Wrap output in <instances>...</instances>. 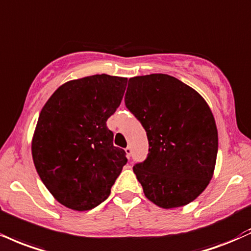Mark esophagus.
<instances>
[{
	"mask_svg": "<svg viewBox=\"0 0 251 251\" xmlns=\"http://www.w3.org/2000/svg\"><path fill=\"white\" fill-rule=\"evenodd\" d=\"M125 152H126V155H127V158H129V156L132 155V147H126L125 149Z\"/></svg>",
	"mask_w": 251,
	"mask_h": 251,
	"instance_id": "obj_1",
	"label": "esophagus"
}]
</instances>
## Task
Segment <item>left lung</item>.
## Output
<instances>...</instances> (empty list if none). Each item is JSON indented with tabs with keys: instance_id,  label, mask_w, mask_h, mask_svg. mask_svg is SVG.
<instances>
[{
	"instance_id": "obj_1",
	"label": "left lung",
	"mask_w": 251,
	"mask_h": 251,
	"mask_svg": "<svg viewBox=\"0 0 251 251\" xmlns=\"http://www.w3.org/2000/svg\"><path fill=\"white\" fill-rule=\"evenodd\" d=\"M125 105L149 139V154L133 167L146 198L161 208L195 200L212 180L217 128L212 111L195 90L175 77L129 78Z\"/></svg>"
}]
</instances>
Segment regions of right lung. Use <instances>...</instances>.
I'll return each instance as SVG.
<instances>
[{
    "label": "right lung",
    "instance_id": "obj_1",
    "mask_svg": "<svg viewBox=\"0 0 251 251\" xmlns=\"http://www.w3.org/2000/svg\"><path fill=\"white\" fill-rule=\"evenodd\" d=\"M127 78L95 75L63 84L42 108L31 151L36 171L55 199L90 210L108 198L127 158L106 122Z\"/></svg>",
    "mask_w": 251,
    "mask_h": 251
}]
</instances>
